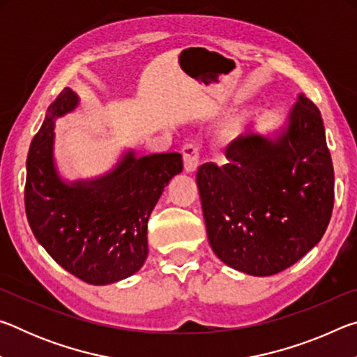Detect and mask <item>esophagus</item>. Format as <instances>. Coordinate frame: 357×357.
<instances>
[{
    "label": "esophagus",
    "mask_w": 357,
    "mask_h": 357,
    "mask_svg": "<svg viewBox=\"0 0 357 357\" xmlns=\"http://www.w3.org/2000/svg\"><path fill=\"white\" fill-rule=\"evenodd\" d=\"M183 159H184V168L187 173H192L197 170L198 162H200V148L195 143H187L183 146Z\"/></svg>",
    "instance_id": "34e87169"
}]
</instances>
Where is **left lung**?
<instances>
[{"label":"left lung","instance_id":"1","mask_svg":"<svg viewBox=\"0 0 357 357\" xmlns=\"http://www.w3.org/2000/svg\"><path fill=\"white\" fill-rule=\"evenodd\" d=\"M225 157L227 165L208 162L197 173L209 244L241 273H280L319 243L334 208L321 113L299 94L279 135H241Z\"/></svg>","mask_w":357,"mask_h":357}]
</instances>
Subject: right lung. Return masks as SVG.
Listing matches in <instances>:
<instances>
[{
    "label": "right lung",
    "instance_id": "right-lung-1",
    "mask_svg": "<svg viewBox=\"0 0 357 357\" xmlns=\"http://www.w3.org/2000/svg\"><path fill=\"white\" fill-rule=\"evenodd\" d=\"M64 88L48 107L26 159L25 209L36 239L72 275L108 285L135 274L148 257V219L183 170L179 153L135 157L128 151L105 176L66 184L53 164L55 118L74 110Z\"/></svg>",
    "mask_w": 357,
    "mask_h": 357
}]
</instances>
